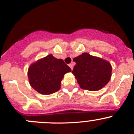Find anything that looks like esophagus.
<instances>
[{"label":"esophagus","instance_id":"esophagus-1","mask_svg":"<svg viewBox=\"0 0 134 134\" xmlns=\"http://www.w3.org/2000/svg\"><path fill=\"white\" fill-rule=\"evenodd\" d=\"M69 67H70V68L71 69V70H72V69H73V64H69Z\"/></svg>","mask_w":134,"mask_h":134}]
</instances>
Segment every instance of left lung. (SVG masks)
Returning <instances> with one entry per match:
<instances>
[{"instance_id":"1","label":"left lung","mask_w":134,"mask_h":134,"mask_svg":"<svg viewBox=\"0 0 134 134\" xmlns=\"http://www.w3.org/2000/svg\"><path fill=\"white\" fill-rule=\"evenodd\" d=\"M73 60L76 65L72 73L83 90L92 91L101 90L110 80L112 68L107 61L87 53L77 57Z\"/></svg>"}]
</instances>
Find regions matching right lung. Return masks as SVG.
Masks as SVG:
<instances>
[{
    "instance_id": "add662e5",
    "label": "right lung",
    "mask_w": 134,
    "mask_h": 134,
    "mask_svg": "<svg viewBox=\"0 0 134 134\" xmlns=\"http://www.w3.org/2000/svg\"><path fill=\"white\" fill-rule=\"evenodd\" d=\"M69 72L71 69L63 60L48 55L31 64L27 75L33 89L42 94H50L60 90L61 81Z\"/></svg>"
}]
</instances>
